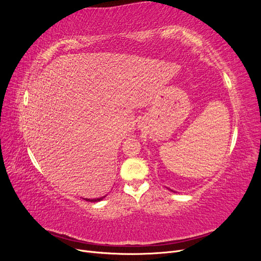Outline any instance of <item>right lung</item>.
Here are the masks:
<instances>
[{
  "instance_id": "add662e5",
  "label": "right lung",
  "mask_w": 261,
  "mask_h": 261,
  "mask_svg": "<svg viewBox=\"0 0 261 261\" xmlns=\"http://www.w3.org/2000/svg\"><path fill=\"white\" fill-rule=\"evenodd\" d=\"M106 196H103V197H100V198H94V199H89V198H86L85 200L86 201H90V202H96V201H100V200H102L105 198Z\"/></svg>"
}]
</instances>
